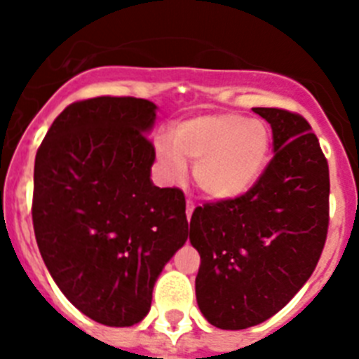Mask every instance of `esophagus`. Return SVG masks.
Listing matches in <instances>:
<instances>
[{"mask_svg":"<svg viewBox=\"0 0 359 359\" xmlns=\"http://www.w3.org/2000/svg\"><path fill=\"white\" fill-rule=\"evenodd\" d=\"M194 208H196L194 203L190 201V199H187V219L192 217V212H194Z\"/></svg>","mask_w":359,"mask_h":359,"instance_id":"obj_1","label":"esophagus"}]
</instances>
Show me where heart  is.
<instances>
[{"label": "heart", "instance_id": "1", "mask_svg": "<svg viewBox=\"0 0 359 359\" xmlns=\"http://www.w3.org/2000/svg\"><path fill=\"white\" fill-rule=\"evenodd\" d=\"M269 154L266 123L237 113H210L182 122L172 138H161L156 156L169 182L192 176L203 194L230 201L246 194L264 172Z\"/></svg>", "mask_w": 359, "mask_h": 359}]
</instances>
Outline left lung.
I'll return each mask as SVG.
<instances>
[{
	"label": "left lung",
	"mask_w": 359,
	"mask_h": 359,
	"mask_svg": "<svg viewBox=\"0 0 359 359\" xmlns=\"http://www.w3.org/2000/svg\"><path fill=\"white\" fill-rule=\"evenodd\" d=\"M271 126L273 160L244 196L207 203L190 219L201 255L196 298L219 329L239 331L278 313L315 271L329 224V167L306 118L253 107Z\"/></svg>",
	"instance_id": "8db88e82"
}]
</instances>
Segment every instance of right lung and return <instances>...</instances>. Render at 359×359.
<instances>
[{
  "mask_svg": "<svg viewBox=\"0 0 359 359\" xmlns=\"http://www.w3.org/2000/svg\"><path fill=\"white\" fill-rule=\"evenodd\" d=\"M156 104L97 97L66 107L36 154L32 219L41 257L73 306L129 327L189 237L185 196L152 183Z\"/></svg>",
  "mask_w": 359,
  "mask_h": 359,
  "instance_id": "obj_1",
  "label": "right lung"
}]
</instances>
